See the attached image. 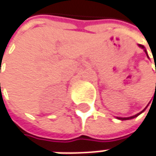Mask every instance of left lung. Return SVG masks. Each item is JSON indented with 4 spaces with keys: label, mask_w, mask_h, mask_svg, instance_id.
I'll return each mask as SVG.
<instances>
[{
    "label": "left lung",
    "mask_w": 156,
    "mask_h": 156,
    "mask_svg": "<svg viewBox=\"0 0 156 156\" xmlns=\"http://www.w3.org/2000/svg\"><path fill=\"white\" fill-rule=\"evenodd\" d=\"M138 47H140L141 48H143L144 49V51L145 52V54H146V56H147V58H149V56H148V54H147V51H146V49H145V48L144 47L143 45H141V44H138ZM155 73H156V66H155ZM155 90H156V88H155ZM147 107H148V105H147ZM146 107V108H147ZM146 108H145L144 109V110H142L141 112H139L138 114H136V115H132V116H129V117H118V116H116V118L117 119H119V120H129V119H133V118H135V117H136V116H138L140 114H142L145 109H146Z\"/></svg>",
    "instance_id": "8db88e82"
}]
</instances>
